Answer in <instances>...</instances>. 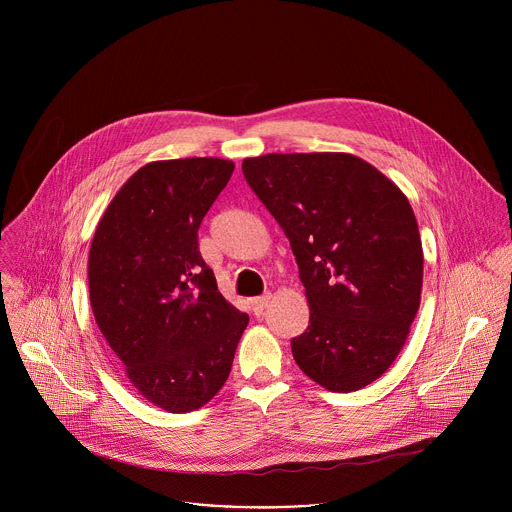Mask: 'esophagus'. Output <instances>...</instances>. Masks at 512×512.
<instances>
[{
  "label": "esophagus",
  "instance_id": "obj_1",
  "mask_svg": "<svg viewBox=\"0 0 512 512\" xmlns=\"http://www.w3.org/2000/svg\"><path fill=\"white\" fill-rule=\"evenodd\" d=\"M269 300H271V296H269V294H267V296H261V298H255V300H251V308H253L255 316H263V312H265V308H267Z\"/></svg>",
  "mask_w": 512,
  "mask_h": 512
}]
</instances>
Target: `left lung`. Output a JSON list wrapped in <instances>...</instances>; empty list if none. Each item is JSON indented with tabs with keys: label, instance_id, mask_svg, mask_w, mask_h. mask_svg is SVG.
<instances>
[{
	"label": "left lung",
	"instance_id": "8db88e82",
	"mask_svg": "<svg viewBox=\"0 0 512 512\" xmlns=\"http://www.w3.org/2000/svg\"><path fill=\"white\" fill-rule=\"evenodd\" d=\"M306 287L310 326L291 340L298 367L334 393L377 381L419 310L423 249L407 196L352 154H265L243 160Z\"/></svg>",
	"mask_w": 512,
	"mask_h": 512
}]
</instances>
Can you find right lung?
<instances>
[{
	"instance_id": "obj_1",
	"label": "right lung",
	"mask_w": 512,
	"mask_h": 512,
	"mask_svg": "<svg viewBox=\"0 0 512 512\" xmlns=\"http://www.w3.org/2000/svg\"><path fill=\"white\" fill-rule=\"evenodd\" d=\"M233 170L221 158L145 164L91 243L97 326L139 395L170 413L200 409L221 391L249 324L198 251V227Z\"/></svg>"
}]
</instances>
